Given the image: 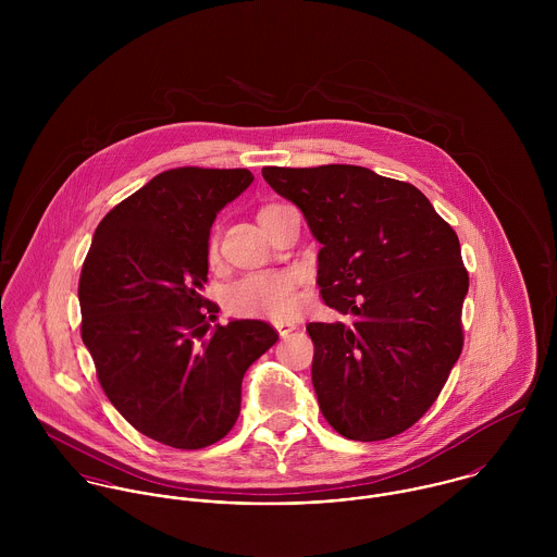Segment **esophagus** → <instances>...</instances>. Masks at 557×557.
Instances as JSON below:
<instances>
[{
  "instance_id": "esophagus-1",
  "label": "esophagus",
  "mask_w": 557,
  "mask_h": 557,
  "mask_svg": "<svg viewBox=\"0 0 557 557\" xmlns=\"http://www.w3.org/2000/svg\"><path fill=\"white\" fill-rule=\"evenodd\" d=\"M274 327L278 330V334H281L283 338H287L289 332L296 330V323H294V321H274Z\"/></svg>"
}]
</instances>
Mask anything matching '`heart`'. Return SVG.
<instances>
[{"label": "heart", "mask_w": 557, "mask_h": 557, "mask_svg": "<svg viewBox=\"0 0 557 557\" xmlns=\"http://www.w3.org/2000/svg\"><path fill=\"white\" fill-rule=\"evenodd\" d=\"M276 206L259 210V219ZM208 255H216V238L208 242ZM225 305L236 315L287 318L298 309V274L292 270L250 272L236 281L225 296Z\"/></svg>", "instance_id": "b5f03b06"}]
</instances>
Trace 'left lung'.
<instances>
[{"label":"left lung","instance_id":"8db88e82","mask_svg":"<svg viewBox=\"0 0 557 557\" xmlns=\"http://www.w3.org/2000/svg\"><path fill=\"white\" fill-rule=\"evenodd\" d=\"M294 201L319 250L318 285L349 323L307 325L327 424L380 442L416 424L463 349L470 276L455 230L411 184L356 164L263 166Z\"/></svg>","mask_w":557,"mask_h":557}]
</instances>
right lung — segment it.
<instances>
[{"instance_id":"1","label":"right lung","mask_w":557,"mask_h":557,"mask_svg":"<svg viewBox=\"0 0 557 557\" xmlns=\"http://www.w3.org/2000/svg\"><path fill=\"white\" fill-rule=\"evenodd\" d=\"M252 182L248 169L177 166L120 201L96 227L79 278L81 338L113 407L180 450L223 440L242 377L278 332L259 319L210 330L203 298L216 214Z\"/></svg>"}]
</instances>
